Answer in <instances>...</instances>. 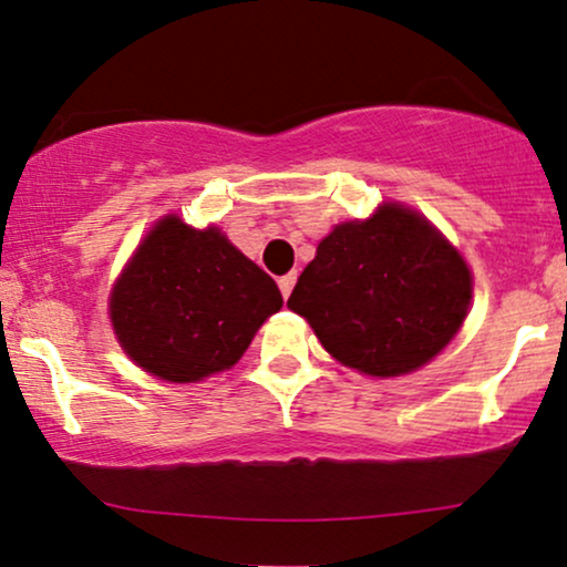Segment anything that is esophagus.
<instances>
[{
  "label": "esophagus",
  "mask_w": 567,
  "mask_h": 567,
  "mask_svg": "<svg viewBox=\"0 0 567 567\" xmlns=\"http://www.w3.org/2000/svg\"><path fill=\"white\" fill-rule=\"evenodd\" d=\"M296 271H290V275H282L277 279V285H279V292H282V298H290V292H292V285H296Z\"/></svg>",
  "instance_id": "esophagus-1"
}]
</instances>
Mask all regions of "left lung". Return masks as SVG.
Wrapping results in <instances>:
<instances>
[{
    "label": "left lung",
    "instance_id": "1",
    "mask_svg": "<svg viewBox=\"0 0 567 567\" xmlns=\"http://www.w3.org/2000/svg\"><path fill=\"white\" fill-rule=\"evenodd\" d=\"M468 303L463 256L398 204L337 225L288 298L327 353L371 377H400L432 361L461 329Z\"/></svg>",
    "mask_w": 567,
    "mask_h": 567
}]
</instances>
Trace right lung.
Wrapping results in <instances>:
<instances>
[{
	"instance_id": "obj_1",
	"label": "right lung",
	"mask_w": 567,
	"mask_h": 567,
	"mask_svg": "<svg viewBox=\"0 0 567 567\" xmlns=\"http://www.w3.org/2000/svg\"><path fill=\"white\" fill-rule=\"evenodd\" d=\"M282 308L267 271L219 230L162 219L114 285L110 313L125 353L167 382L230 369Z\"/></svg>"
}]
</instances>
